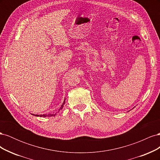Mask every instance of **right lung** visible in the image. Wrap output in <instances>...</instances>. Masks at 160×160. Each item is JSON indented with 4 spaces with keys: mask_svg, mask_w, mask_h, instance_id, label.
Returning a JSON list of instances; mask_svg holds the SVG:
<instances>
[{
    "mask_svg": "<svg viewBox=\"0 0 160 160\" xmlns=\"http://www.w3.org/2000/svg\"><path fill=\"white\" fill-rule=\"evenodd\" d=\"M65 100H64V102L62 103V104L61 105V107L60 108V109H59V111H58V112H59V111H60V110H61L62 109V108H63V105H64V104H65ZM57 112V113H58ZM56 113H55V114L54 113H52V114H43V115H35V114H32V115H35V116H37V117H38V116H39V117H44V118H45V117H52V116H55L56 115Z\"/></svg>",
    "mask_w": 160,
    "mask_h": 160,
    "instance_id": "1",
    "label": "right lung"
}]
</instances>
